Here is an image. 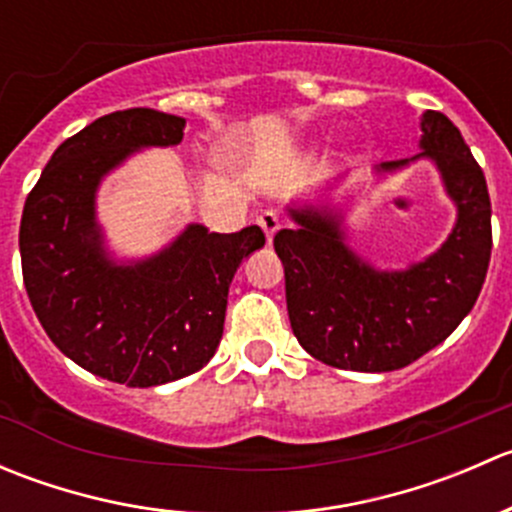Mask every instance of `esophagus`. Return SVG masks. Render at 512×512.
<instances>
[{"label": "esophagus", "mask_w": 512, "mask_h": 512, "mask_svg": "<svg viewBox=\"0 0 512 512\" xmlns=\"http://www.w3.org/2000/svg\"><path fill=\"white\" fill-rule=\"evenodd\" d=\"M257 223H260L262 230H265V237H267V242H272V240H275L277 230H280V218H277L275 213H262L260 218H257Z\"/></svg>", "instance_id": "obj_1"}]
</instances>
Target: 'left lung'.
<instances>
[{
  "instance_id": "obj_1",
  "label": "left lung",
  "mask_w": 512,
  "mask_h": 512,
  "mask_svg": "<svg viewBox=\"0 0 512 512\" xmlns=\"http://www.w3.org/2000/svg\"><path fill=\"white\" fill-rule=\"evenodd\" d=\"M418 148L414 158L376 165L374 175L431 160L456 205V225L436 252L401 270L371 265L349 247L347 210L327 195L287 205L297 227L277 232L275 252L285 265L289 324L304 352L324 364L352 371L409 366L438 347L476 304L493 247L485 175L443 113H423Z\"/></svg>"
}]
</instances>
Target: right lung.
Instances as JSON below:
<instances>
[{
    "label": "right lung",
    "instance_id": "right-lung-1",
    "mask_svg": "<svg viewBox=\"0 0 512 512\" xmlns=\"http://www.w3.org/2000/svg\"><path fill=\"white\" fill-rule=\"evenodd\" d=\"M185 118L128 108L54 151L19 225L24 287L41 327L74 364L148 389L195 374L223 339L227 289L265 245L257 225L220 235L190 223L163 250L121 260L96 218L103 178L143 148L183 141Z\"/></svg>",
    "mask_w": 512,
    "mask_h": 512
}]
</instances>
